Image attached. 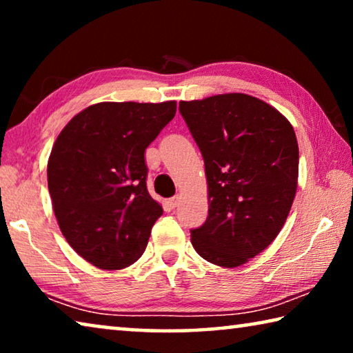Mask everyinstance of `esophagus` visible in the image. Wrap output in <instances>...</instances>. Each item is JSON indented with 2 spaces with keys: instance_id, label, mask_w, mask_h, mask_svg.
Returning a JSON list of instances; mask_svg holds the SVG:
<instances>
[{
  "instance_id": "esophagus-1",
  "label": "esophagus",
  "mask_w": 353,
  "mask_h": 353,
  "mask_svg": "<svg viewBox=\"0 0 353 353\" xmlns=\"http://www.w3.org/2000/svg\"><path fill=\"white\" fill-rule=\"evenodd\" d=\"M181 199H182V196H181V194H176L174 198H171V199H170V205H171L172 208L177 207L179 204H181Z\"/></svg>"
}]
</instances>
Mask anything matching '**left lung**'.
<instances>
[{
	"instance_id": "8db88e82",
	"label": "left lung",
	"mask_w": 353,
	"mask_h": 353,
	"mask_svg": "<svg viewBox=\"0 0 353 353\" xmlns=\"http://www.w3.org/2000/svg\"><path fill=\"white\" fill-rule=\"evenodd\" d=\"M179 112L204 157L208 216L191 230L202 259L236 268L265 250L294 201V129L265 101L244 93L181 101Z\"/></svg>"
}]
</instances>
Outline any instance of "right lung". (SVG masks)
Returning a JSON list of instances; mask_svg holds the SVG:
<instances>
[{
  "label": "right lung",
  "instance_id": "add662e5",
  "mask_svg": "<svg viewBox=\"0 0 353 353\" xmlns=\"http://www.w3.org/2000/svg\"><path fill=\"white\" fill-rule=\"evenodd\" d=\"M176 115L166 103H98L62 129L48 160V190L71 248L99 270L140 259L163 208L146 188V148Z\"/></svg>",
  "mask_w": 353,
  "mask_h": 353
}]
</instances>
